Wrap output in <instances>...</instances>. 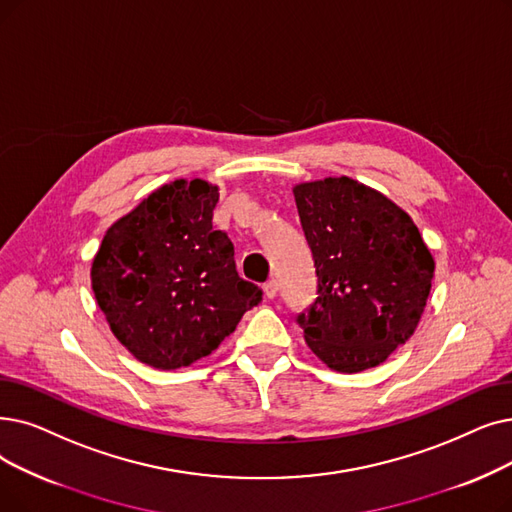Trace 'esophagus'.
<instances>
[{
  "instance_id": "34e87169",
  "label": "esophagus",
  "mask_w": 512,
  "mask_h": 512,
  "mask_svg": "<svg viewBox=\"0 0 512 512\" xmlns=\"http://www.w3.org/2000/svg\"><path fill=\"white\" fill-rule=\"evenodd\" d=\"M276 293H278V282H276V280H270V282L263 284V295H265V297L274 299Z\"/></svg>"
}]
</instances>
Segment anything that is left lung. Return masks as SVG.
Returning a JSON list of instances; mask_svg holds the SVG:
<instances>
[{"mask_svg":"<svg viewBox=\"0 0 512 512\" xmlns=\"http://www.w3.org/2000/svg\"><path fill=\"white\" fill-rule=\"evenodd\" d=\"M318 297L297 318L307 347L330 370L383 364L406 343L431 293L435 259L412 217L353 177L293 186Z\"/></svg>","mask_w":512,"mask_h":512,"instance_id":"1","label":"left lung"}]
</instances>
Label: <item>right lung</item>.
Returning <instances> with one entry per match:
<instances>
[{
    "mask_svg": "<svg viewBox=\"0 0 512 512\" xmlns=\"http://www.w3.org/2000/svg\"><path fill=\"white\" fill-rule=\"evenodd\" d=\"M219 186L173 180L119 217L92 261V291L117 341L146 366L186 368L261 301L234 244L213 228Z\"/></svg>",
    "mask_w": 512,
    "mask_h": 512,
    "instance_id": "obj_1",
    "label": "right lung"
}]
</instances>
